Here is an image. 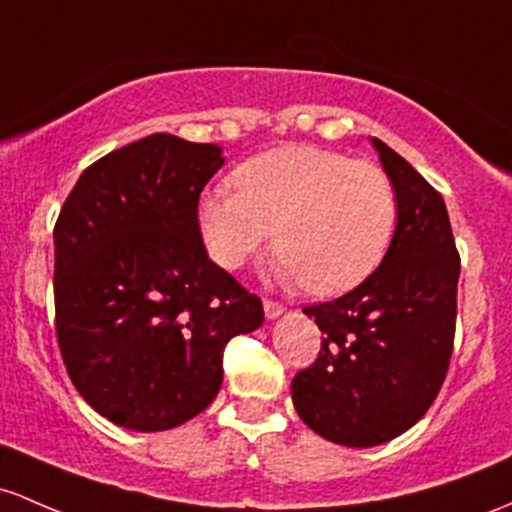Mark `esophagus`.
Wrapping results in <instances>:
<instances>
[{
	"instance_id": "1",
	"label": "esophagus",
	"mask_w": 512,
	"mask_h": 512,
	"mask_svg": "<svg viewBox=\"0 0 512 512\" xmlns=\"http://www.w3.org/2000/svg\"><path fill=\"white\" fill-rule=\"evenodd\" d=\"M284 311H286V308L282 306V303H277V301H269V299H265V316H267L269 320H274V318L284 316Z\"/></svg>"
}]
</instances>
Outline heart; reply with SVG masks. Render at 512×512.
Returning <instances> with one entry per match:
<instances>
[{"mask_svg":"<svg viewBox=\"0 0 512 512\" xmlns=\"http://www.w3.org/2000/svg\"><path fill=\"white\" fill-rule=\"evenodd\" d=\"M235 190L201 194L196 226L218 267L238 269L272 238L277 272L313 296L355 289L389 252L398 201L372 162L316 145H282L235 170Z\"/></svg>","mask_w":512,"mask_h":512,"instance_id":"1","label":"heart"}]
</instances>
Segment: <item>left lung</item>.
I'll list each match as a JSON object with an SVG mask.
<instances>
[{
  "mask_svg": "<svg viewBox=\"0 0 512 512\" xmlns=\"http://www.w3.org/2000/svg\"><path fill=\"white\" fill-rule=\"evenodd\" d=\"M398 201L389 252L357 289L303 308L316 318V364L291 381L303 423L345 447H374L413 428L435 401L452 357L459 255L442 196L372 138Z\"/></svg>",
  "mask_w": 512,
  "mask_h": 512,
  "instance_id": "left-lung-1",
  "label": "left lung"
}]
</instances>
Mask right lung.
<instances>
[{
    "label": "right lung",
    "instance_id": "1",
    "mask_svg": "<svg viewBox=\"0 0 512 512\" xmlns=\"http://www.w3.org/2000/svg\"><path fill=\"white\" fill-rule=\"evenodd\" d=\"M223 148L170 133L82 172L55 223V325L67 374L99 415L172 430L209 408L223 347L265 320L262 301L209 260L196 226Z\"/></svg>",
    "mask_w": 512,
    "mask_h": 512
}]
</instances>
